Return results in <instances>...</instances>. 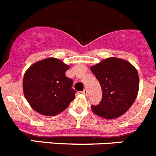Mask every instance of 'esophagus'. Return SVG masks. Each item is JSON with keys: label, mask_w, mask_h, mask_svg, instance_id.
<instances>
[{"label": "esophagus", "mask_w": 156, "mask_h": 156, "mask_svg": "<svg viewBox=\"0 0 156 156\" xmlns=\"http://www.w3.org/2000/svg\"><path fill=\"white\" fill-rule=\"evenodd\" d=\"M82 94L83 95H86V96H87L88 95V91H87V89H84V90H83L82 91Z\"/></svg>", "instance_id": "1"}]
</instances>
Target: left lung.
Instances as JSON below:
<instances>
[{
  "instance_id": "left-lung-1",
  "label": "left lung",
  "mask_w": 156,
  "mask_h": 156,
  "mask_svg": "<svg viewBox=\"0 0 156 156\" xmlns=\"http://www.w3.org/2000/svg\"><path fill=\"white\" fill-rule=\"evenodd\" d=\"M99 81L102 98L92 105L96 115L105 119H115L124 114L134 102L139 88L137 69L128 62L108 58L90 68Z\"/></svg>"
}]
</instances>
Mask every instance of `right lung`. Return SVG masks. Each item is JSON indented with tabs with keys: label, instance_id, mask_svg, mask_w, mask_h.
Returning a JSON list of instances; mask_svg holds the SVG:
<instances>
[{
	"label": "right lung",
	"instance_id": "obj_1",
	"mask_svg": "<svg viewBox=\"0 0 156 156\" xmlns=\"http://www.w3.org/2000/svg\"><path fill=\"white\" fill-rule=\"evenodd\" d=\"M69 66L49 58L31 66L23 78V91L37 112L55 115L64 111L75 98L73 80L66 76Z\"/></svg>",
	"mask_w": 156,
	"mask_h": 156
}]
</instances>
